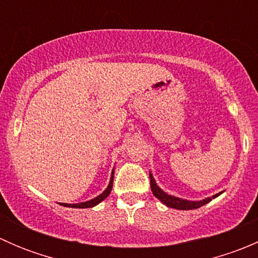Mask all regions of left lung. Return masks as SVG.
Here are the masks:
<instances>
[{
  "instance_id": "8db88e82",
  "label": "left lung",
  "mask_w": 258,
  "mask_h": 258,
  "mask_svg": "<svg viewBox=\"0 0 258 258\" xmlns=\"http://www.w3.org/2000/svg\"><path fill=\"white\" fill-rule=\"evenodd\" d=\"M150 178H151V189H152V194L162 202L163 205H166L167 207H171V209L176 210H196L202 207L204 205L209 204L210 201H212V199H216V197L220 196L221 194H223V191L218 192V194L213 195L212 197H206L204 200H200V201H189V200L179 199V197L172 196V195H168L156 183V179L153 177L152 173L150 172Z\"/></svg>"
}]
</instances>
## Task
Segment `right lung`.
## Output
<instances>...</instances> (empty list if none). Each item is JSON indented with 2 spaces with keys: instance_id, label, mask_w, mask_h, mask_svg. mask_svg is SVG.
<instances>
[{
  "instance_id": "1",
  "label": "right lung",
  "mask_w": 258,
  "mask_h": 258,
  "mask_svg": "<svg viewBox=\"0 0 258 258\" xmlns=\"http://www.w3.org/2000/svg\"><path fill=\"white\" fill-rule=\"evenodd\" d=\"M113 175H114V168L111 172V177H110V182H108V186L106 187L105 191L102 192L101 195H98L97 197L95 199L90 200V201H86V202H80V204H59L64 207H72V209H88V207H95L97 206L98 204L103 201V200L107 199L108 195L111 194V189H112V182H113Z\"/></svg>"
}]
</instances>
